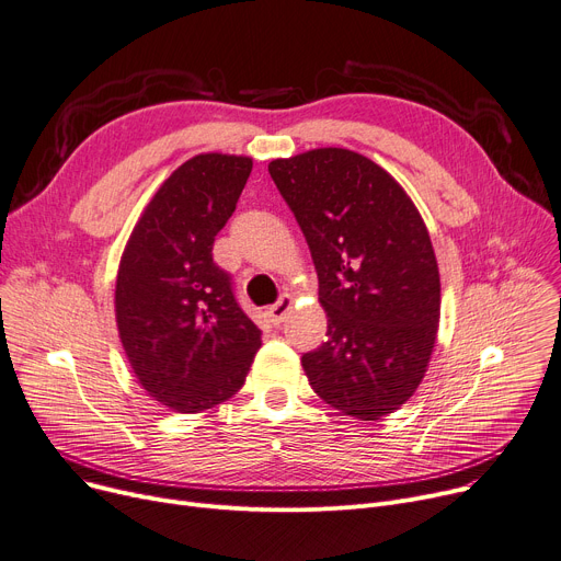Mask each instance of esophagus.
<instances>
[{"mask_svg": "<svg viewBox=\"0 0 561 561\" xmlns=\"http://www.w3.org/2000/svg\"><path fill=\"white\" fill-rule=\"evenodd\" d=\"M290 309H293V297H290V295H282L273 307H268V318H271L275 324H279V322H284V318L290 313Z\"/></svg>", "mask_w": 561, "mask_h": 561, "instance_id": "34e87169", "label": "esophagus"}]
</instances>
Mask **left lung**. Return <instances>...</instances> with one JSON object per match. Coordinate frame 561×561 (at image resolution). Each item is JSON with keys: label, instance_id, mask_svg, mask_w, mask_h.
I'll use <instances>...</instances> for the list:
<instances>
[{"label": "left lung", "instance_id": "left-lung-1", "mask_svg": "<svg viewBox=\"0 0 561 561\" xmlns=\"http://www.w3.org/2000/svg\"><path fill=\"white\" fill-rule=\"evenodd\" d=\"M271 178L309 243L327 343L302 356L316 394L375 422L422 383L437 339L439 271L403 186L347 148L279 158Z\"/></svg>", "mask_w": 561, "mask_h": 561}]
</instances>
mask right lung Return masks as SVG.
Masks as SVG:
<instances>
[{
  "label": "right lung",
  "instance_id": "add662e5",
  "mask_svg": "<svg viewBox=\"0 0 561 561\" xmlns=\"http://www.w3.org/2000/svg\"><path fill=\"white\" fill-rule=\"evenodd\" d=\"M252 171L245 156L201 153L141 211L115 288L119 339L139 386L175 413L237 394L261 347L230 275L211 259Z\"/></svg>",
  "mask_w": 561,
  "mask_h": 561
}]
</instances>
